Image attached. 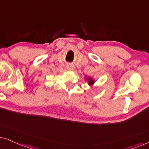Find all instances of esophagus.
I'll list each match as a JSON object with an SVG mask.
<instances>
[{
  "label": "esophagus",
  "mask_w": 149,
  "mask_h": 149,
  "mask_svg": "<svg viewBox=\"0 0 149 149\" xmlns=\"http://www.w3.org/2000/svg\"><path fill=\"white\" fill-rule=\"evenodd\" d=\"M67 69L69 71H73V70H74V66L72 65H68L67 66Z\"/></svg>",
  "instance_id": "1"
}]
</instances>
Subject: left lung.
<instances>
[{"label": "left lung", "instance_id": "obj_1", "mask_svg": "<svg viewBox=\"0 0 149 149\" xmlns=\"http://www.w3.org/2000/svg\"><path fill=\"white\" fill-rule=\"evenodd\" d=\"M93 84H94V80L88 78V84L89 85H92Z\"/></svg>", "mask_w": 149, "mask_h": 149}]
</instances>
